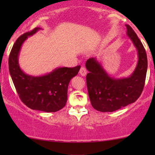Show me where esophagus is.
Segmentation results:
<instances>
[{
  "mask_svg": "<svg viewBox=\"0 0 155 155\" xmlns=\"http://www.w3.org/2000/svg\"><path fill=\"white\" fill-rule=\"evenodd\" d=\"M79 74H81V76H85L87 74V69L85 68V67H81V69L79 71Z\"/></svg>",
  "mask_w": 155,
  "mask_h": 155,
  "instance_id": "1",
  "label": "esophagus"
}]
</instances>
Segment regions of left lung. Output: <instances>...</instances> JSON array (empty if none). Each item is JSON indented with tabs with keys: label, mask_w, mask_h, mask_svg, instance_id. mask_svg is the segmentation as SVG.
I'll use <instances>...</instances> for the list:
<instances>
[{
	"label": "left lung",
	"mask_w": 155,
	"mask_h": 155,
	"mask_svg": "<svg viewBox=\"0 0 155 155\" xmlns=\"http://www.w3.org/2000/svg\"><path fill=\"white\" fill-rule=\"evenodd\" d=\"M125 26L127 35L138 54V63L131 75L123 78L111 76L95 58H90L85 63L89 71L86 77L89 97L97 111L112 112L120 109L134 103L143 91L147 71V53L132 28Z\"/></svg>",
	"instance_id": "obj_1"
}]
</instances>
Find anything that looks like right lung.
Instances as JSON below:
<instances>
[{
  "label": "right lung",
  "instance_id": "1",
  "mask_svg": "<svg viewBox=\"0 0 155 155\" xmlns=\"http://www.w3.org/2000/svg\"><path fill=\"white\" fill-rule=\"evenodd\" d=\"M40 28L24 33L17 39L8 58V68L14 84L21 101L33 110L55 112L62 109L67 102L68 87L73 77L79 73L81 66L56 68L41 76L29 75L21 69L19 55L23 43Z\"/></svg>",
  "mask_w": 155,
  "mask_h": 155
}]
</instances>
